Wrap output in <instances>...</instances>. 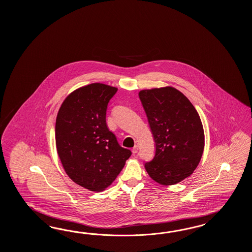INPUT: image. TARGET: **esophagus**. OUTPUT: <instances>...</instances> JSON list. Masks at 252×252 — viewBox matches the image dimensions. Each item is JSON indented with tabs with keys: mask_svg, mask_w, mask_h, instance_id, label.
<instances>
[{
	"mask_svg": "<svg viewBox=\"0 0 252 252\" xmlns=\"http://www.w3.org/2000/svg\"><path fill=\"white\" fill-rule=\"evenodd\" d=\"M138 151H139V147H138V145H135L133 148H132V153L136 154Z\"/></svg>",
	"mask_w": 252,
	"mask_h": 252,
	"instance_id": "34e87169",
	"label": "esophagus"
}]
</instances>
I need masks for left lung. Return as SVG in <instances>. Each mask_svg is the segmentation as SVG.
Wrapping results in <instances>:
<instances>
[{"instance_id": "1", "label": "left lung", "mask_w": 252, "mask_h": 252, "mask_svg": "<svg viewBox=\"0 0 252 252\" xmlns=\"http://www.w3.org/2000/svg\"><path fill=\"white\" fill-rule=\"evenodd\" d=\"M155 142V155L145 162L150 177L161 185H175L189 177L203 155V124L195 108L173 87L139 92Z\"/></svg>"}]
</instances>
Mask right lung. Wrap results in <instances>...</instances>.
<instances>
[{
    "label": "right lung",
    "instance_id": "right-lung-1",
    "mask_svg": "<svg viewBox=\"0 0 252 252\" xmlns=\"http://www.w3.org/2000/svg\"><path fill=\"white\" fill-rule=\"evenodd\" d=\"M117 88L81 87L65 98L56 121L57 150L64 171L83 188L102 191L115 180L131 151L108 128V103Z\"/></svg>",
    "mask_w": 252,
    "mask_h": 252
}]
</instances>
